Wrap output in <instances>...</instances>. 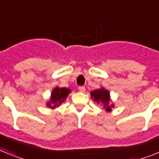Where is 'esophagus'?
Here are the masks:
<instances>
[{
  "instance_id": "1",
  "label": "esophagus",
  "mask_w": 159,
  "mask_h": 159,
  "mask_svg": "<svg viewBox=\"0 0 159 159\" xmlns=\"http://www.w3.org/2000/svg\"><path fill=\"white\" fill-rule=\"evenodd\" d=\"M78 89H79V90L81 92H85V90H86V87H85V86H79V87H78Z\"/></svg>"
}]
</instances>
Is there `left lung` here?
<instances>
[{
	"instance_id": "1",
	"label": "left lung",
	"mask_w": 159,
	"mask_h": 159,
	"mask_svg": "<svg viewBox=\"0 0 159 159\" xmlns=\"http://www.w3.org/2000/svg\"><path fill=\"white\" fill-rule=\"evenodd\" d=\"M90 94H91V98H94V101H96L98 103L104 105V107L107 111H111V107L108 106L110 97H109V93L107 90L104 89L95 90L92 91Z\"/></svg>"
}]
</instances>
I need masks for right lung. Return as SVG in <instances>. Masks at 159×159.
I'll return each mask as SVG.
<instances>
[{"mask_svg":"<svg viewBox=\"0 0 159 159\" xmlns=\"http://www.w3.org/2000/svg\"><path fill=\"white\" fill-rule=\"evenodd\" d=\"M69 92L70 90L67 88H55L52 93V98H51L52 105H51L50 102H49L48 106H52V108H54V107H57L61 105V103H62L65 100V98H67Z\"/></svg>","mask_w":159,"mask_h":159,"instance_id":"1","label":"right lung"}]
</instances>
